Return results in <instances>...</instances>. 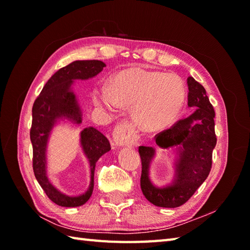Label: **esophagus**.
I'll return each instance as SVG.
<instances>
[{
  "label": "esophagus",
  "mask_w": 250,
  "mask_h": 250,
  "mask_svg": "<svg viewBox=\"0 0 250 250\" xmlns=\"http://www.w3.org/2000/svg\"><path fill=\"white\" fill-rule=\"evenodd\" d=\"M114 142L118 146H132L139 141L135 128L128 122H121L115 128Z\"/></svg>",
  "instance_id": "obj_1"
}]
</instances>
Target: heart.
Masks as SVG:
<instances>
[{
	"mask_svg": "<svg viewBox=\"0 0 250 250\" xmlns=\"http://www.w3.org/2000/svg\"><path fill=\"white\" fill-rule=\"evenodd\" d=\"M186 99L182 79L173 74L132 66L116 73L110 87L94 89V104L108 110L132 106L136 125L146 131H159L176 120Z\"/></svg>",
	"mask_w": 250,
	"mask_h": 250,
	"instance_id": "heart-1",
	"label": "heart"
}]
</instances>
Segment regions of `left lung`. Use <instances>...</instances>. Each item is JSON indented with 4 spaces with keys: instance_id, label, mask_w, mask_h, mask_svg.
<instances>
[{
    "instance_id": "8db88e82",
    "label": "left lung",
    "mask_w": 250,
    "mask_h": 250,
    "mask_svg": "<svg viewBox=\"0 0 250 250\" xmlns=\"http://www.w3.org/2000/svg\"><path fill=\"white\" fill-rule=\"evenodd\" d=\"M188 106L195 110L180 119L171 128L156 135V144L163 148L176 147L175 174L171 184L158 187L149 177V168L156 149L140 146L142 160L141 188L145 198L156 206L174 208L186 203L204 180L211 168V157L216 146L215 110L204 87L193 77L187 78Z\"/></svg>"
}]
</instances>
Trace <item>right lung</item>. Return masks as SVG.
<instances>
[{
    "label": "right lung",
    "mask_w": 250,
    "mask_h": 250,
    "mask_svg": "<svg viewBox=\"0 0 250 250\" xmlns=\"http://www.w3.org/2000/svg\"><path fill=\"white\" fill-rule=\"evenodd\" d=\"M105 66V63L99 60H77L70 63L49 78L33 104L30 131L33 171L47 196L57 205L77 207L86 203L93 191L95 163L110 150L106 136L93 126H88L81 132V146L90 164V185L86 192L79 195L63 193L47 176V144L54 126L64 119L77 125L83 121L82 108L72 88L74 82L97 76Z\"/></svg>",
    "instance_id": "add662e5"
}]
</instances>
